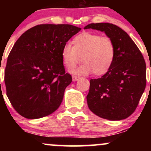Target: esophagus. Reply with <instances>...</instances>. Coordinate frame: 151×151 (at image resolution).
Returning <instances> with one entry per match:
<instances>
[{"label": "esophagus", "instance_id": "obj_1", "mask_svg": "<svg viewBox=\"0 0 151 151\" xmlns=\"http://www.w3.org/2000/svg\"><path fill=\"white\" fill-rule=\"evenodd\" d=\"M79 79H80V77H79V76H76V75L72 76V80H73L74 81L79 80Z\"/></svg>", "mask_w": 151, "mask_h": 151}]
</instances>
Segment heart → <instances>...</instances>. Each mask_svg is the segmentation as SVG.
<instances>
[{
    "label": "heart",
    "mask_w": 151,
    "mask_h": 151,
    "mask_svg": "<svg viewBox=\"0 0 151 151\" xmlns=\"http://www.w3.org/2000/svg\"><path fill=\"white\" fill-rule=\"evenodd\" d=\"M74 45L65 43L61 52L62 61L67 69L73 68L78 55L84 54V63L71 71L72 74L85 75L95 72L96 74H103L111 67L115 58V45L110 37L84 32L74 37Z\"/></svg>",
    "instance_id": "b5f03b06"
}]
</instances>
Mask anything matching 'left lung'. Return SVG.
Listing matches in <instances>:
<instances>
[{"instance_id":"8db88e82","label":"left lung","mask_w":151,"mask_h":151,"mask_svg":"<svg viewBox=\"0 0 151 151\" xmlns=\"http://www.w3.org/2000/svg\"><path fill=\"white\" fill-rule=\"evenodd\" d=\"M104 32L113 40L115 58L101 78L90 80L86 96L89 109L102 119L120 121L136 110L146 85V65L143 55L129 35L108 22L91 23L84 29Z\"/></svg>"}]
</instances>
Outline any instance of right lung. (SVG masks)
I'll return each mask as SVG.
<instances>
[{
  "label": "right lung",
  "instance_id": "obj_1",
  "mask_svg": "<svg viewBox=\"0 0 151 151\" xmlns=\"http://www.w3.org/2000/svg\"><path fill=\"white\" fill-rule=\"evenodd\" d=\"M81 29L72 25H38L15 42L7 60L5 84L8 99L22 116L40 119L59 108L72 81L65 73L62 49Z\"/></svg>",
  "mask_w": 151,
  "mask_h": 151
}]
</instances>
